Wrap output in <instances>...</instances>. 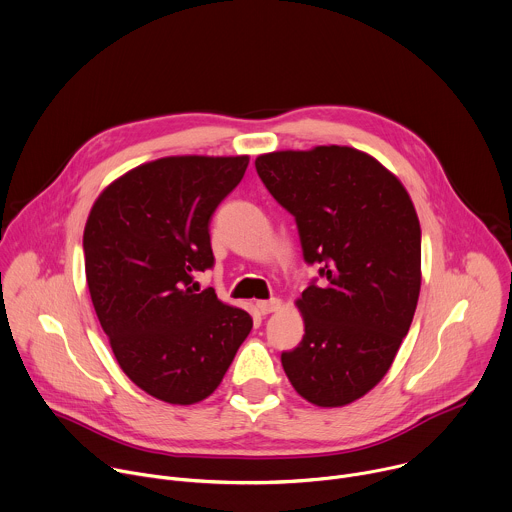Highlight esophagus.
I'll use <instances>...</instances> for the list:
<instances>
[{
    "instance_id": "obj_1",
    "label": "esophagus",
    "mask_w": 512,
    "mask_h": 512,
    "mask_svg": "<svg viewBox=\"0 0 512 512\" xmlns=\"http://www.w3.org/2000/svg\"><path fill=\"white\" fill-rule=\"evenodd\" d=\"M257 309L267 315V313H273L277 309H281V301L279 299H269V301H257Z\"/></svg>"
}]
</instances>
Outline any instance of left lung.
<instances>
[{"label":"left lung","instance_id":"obj_1","mask_svg":"<svg viewBox=\"0 0 512 512\" xmlns=\"http://www.w3.org/2000/svg\"><path fill=\"white\" fill-rule=\"evenodd\" d=\"M255 166L323 277L295 301L305 333L281 354L283 370L319 408L352 404L388 374L414 319L422 283L414 203L394 173L352 146L267 152Z\"/></svg>","mask_w":512,"mask_h":512}]
</instances>
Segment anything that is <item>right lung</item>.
<instances>
[{"mask_svg": "<svg viewBox=\"0 0 512 512\" xmlns=\"http://www.w3.org/2000/svg\"><path fill=\"white\" fill-rule=\"evenodd\" d=\"M249 156H164L112 181L84 227L86 281L122 372L156 400L189 406L221 384L253 327L193 275L213 267L209 223Z\"/></svg>", "mask_w": 512, "mask_h": 512, "instance_id": "right-lung-1", "label": "right lung"}]
</instances>
